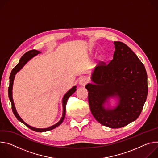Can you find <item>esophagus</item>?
I'll return each mask as SVG.
<instances>
[{"mask_svg": "<svg viewBox=\"0 0 158 158\" xmlns=\"http://www.w3.org/2000/svg\"><path fill=\"white\" fill-rule=\"evenodd\" d=\"M87 82H88V80L86 79V78L83 77V78H81L80 80V81H79V85H80V86H84L86 85V84L87 83Z\"/></svg>", "mask_w": 158, "mask_h": 158, "instance_id": "1", "label": "esophagus"}]
</instances>
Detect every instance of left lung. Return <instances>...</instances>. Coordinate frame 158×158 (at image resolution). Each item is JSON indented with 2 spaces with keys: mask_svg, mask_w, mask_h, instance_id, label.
I'll list each match as a JSON object with an SVG mask.
<instances>
[{
  "mask_svg": "<svg viewBox=\"0 0 158 158\" xmlns=\"http://www.w3.org/2000/svg\"><path fill=\"white\" fill-rule=\"evenodd\" d=\"M113 59L102 62L92 75L94 83H88L91 112L103 126L117 129L127 126L141 114L148 93V76L143 63L124 43L114 41ZM109 97H116V108L106 110Z\"/></svg>",
  "mask_w": 158,
  "mask_h": 158,
  "instance_id": "1",
  "label": "left lung"
}]
</instances>
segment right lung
<instances>
[{
    "mask_svg": "<svg viewBox=\"0 0 158 158\" xmlns=\"http://www.w3.org/2000/svg\"><path fill=\"white\" fill-rule=\"evenodd\" d=\"M41 53V52L39 51H37V50H35V49H32V50H30L29 51H27V52H26V53L20 59V61L19 62V63L17 64L12 70V72L10 73V77H9V79H10V81H9V89H8V95H9V100L11 102V105H12V112L14 114V115L15 116V117L17 118V120H18L19 121L21 122L22 123H23L24 124H25L28 128H29L30 129L34 131H36V132H46V131H51L52 129H53L57 127H58L64 120V117H65V114H66V103H67V100L68 99V98L71 96L75 91H76V86H74L73 87H72V88L70 89L69 90H68L66 94L65 95H64L63 98V100H62V103H63V115H62V117L61 118V120L57 122V123L53 126H52L49 127H48V128H46V129H38V128H35V127H33L28 124H27L26 122L20 117V116L19 115V114H17L16 110H15V106H14V101H13V98H12V86H13V82H14V78H15V75L18 72L19 70L26 64V63L29 60H31L32 58H33L34 56H36L37 55Z\"/></svg>",
    "mask_w": 158,
    "mask_h": 158,
    "instance_id": "1",
    "label": "right lung"
}]
</instances>
